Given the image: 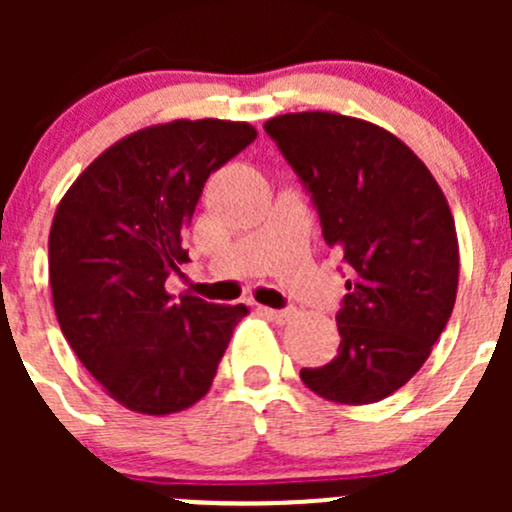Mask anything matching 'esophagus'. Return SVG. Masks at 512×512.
Here are the masks:
<instances>
[{
    "label": "esophagus",
    "instance_id": "obj_1",
    "mask_svg": "<svg viewBox=\"0 0 512 512\" xmlns=\"http://www.w3.org/2000/svg\"><path fill=\"white\" fill-rule=\"evenodd\" d=\"M260 312L265 314V317H270L272 322L277 324H285L289 319L294 317V309H270V307H260Z\"/></svg>",
    "mask_w": 512,
    "mask_h": 512
}]
</instances>
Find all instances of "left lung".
Segmentation results:
<instances>
[{"instance_id":"left-lung-1","label":"left lung","mask_w":512,"mask_h":512,"mask_svg":"<svg viewBox=\"0 0 512 512\" xmlns=\"http://www.w3.org/2000/svg\"><path fill=\"white\" fill-rule=\"evenodd\" d=\"M265 131L312 193L324 242L352 267L339 352L299 376L334 404H376L421 369L456 304L446 195L404 141L364 118L285 113Z\"/></svg>"}]
</instances>
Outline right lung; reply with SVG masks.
Masks as SVG:
<instances>
[{
	"label": "right lung",
	"instance_id": "add662e5",
	"mask_svg": "<svg viewBox=\"0 0 512 512\" xmlns=\"http://www.w3.org/2000/svg\"><path fill=\"white\" fill-rule=\"evenodd\" d=\"M245 121L178 118L141 128L71 183L49 232V282L66 342L113 401L165 416L213 386L245 304L165 292L213 170L250 146Z\"/></svg>",
	"mask_w": 512,
	"mask_h": 512
}]
</instances>
